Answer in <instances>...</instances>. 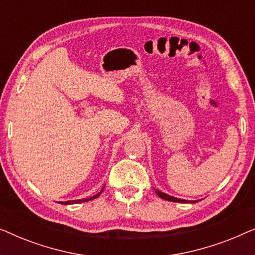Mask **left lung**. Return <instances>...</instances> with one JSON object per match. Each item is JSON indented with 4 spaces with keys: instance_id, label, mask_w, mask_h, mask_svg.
Segmentation results:
<instances>
[{
    "instance_id": "obj_1",
    "label": "left lung",
    "mask_w": 255,
    "mask_h": 255,
    "mask_svg": "<svg viewBox=\"0 0 255 255\" xmlns=\"http://www.w3.org/2000/svg\"><path fill=\"white\" fill-rule=\"evenodd\" d=\"M155 193L158 194L159 197L163 198V200L166 201H170V202H180V203H186V200H180V198H176V197H173V196H169V195H167L165 193H162V191H160L158 189H155Z\"/></svg>"
}]
</instances>
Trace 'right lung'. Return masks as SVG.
Returning a JSON list of instances; mask_svg holds the SVG:
<instances>
[{
  "label": "right lung",
  "mask_w": 255,
  "mask_h": 255,
  "mask_svg": "<svg viewBox=\"0 0 255 255\" xmlns=\"http://www.w3.org/2000/svg\"><path fill=\"white\" fill-rule=\"evenodd\" d=\"M104 189V188H103ZM103 189L100 191L99 194H96L95 196H93V197H88V198H85V200H78V201H67V202H60V203H64V204H73V203H82V202H88V201H92V200H94V198H96V197H99L101 194H102V191H103Z\"/></svg>",
  "instance_id": "obj_1"
}]
</instances>
